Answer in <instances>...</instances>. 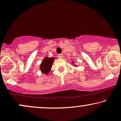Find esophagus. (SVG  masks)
Returning a JSON list of instances; mask_svg holds the SVG:
<instances>
[{
    "mask_svg": "<svg viewBox=\"0 0 121 121\" xmlns=\"http://www.w3.org/2000/svg\"><path fill=\"white\" fill-rule=\"evenodd\" d=\"M57 57L59 58V59H61L63 57V56H62V54H59L57 55Z\"/></svg>",
    "mask_w": 121,
    "mask_h": 121,
    "instance_id": "34e87169",
    "label": "esophagus"
}]
</instances>
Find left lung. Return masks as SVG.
Returning <instances> with one entry per match:
<instances>
[{
	"label": "left lung",
	"instance_id": "left-lung-1",
	"mask_svg": "<svg viewBox=\"0 0 121 121\" xmlns=\"http://www.w3.org/2000/svg\"><path fill=\"white\" fill-rule=\"evenodd\" d=\"M73 63H74V62H73ZM74 66H76V65H74Z\"/></svg>",
	"mask_w": 121,
	"mask_h": 121
}]
</instances>
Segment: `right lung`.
Listing matches in <instances>:
<instances>
[{
    "mask_svg": "<svg viewBox=\"0 0 121 121\" xmlns=\"http://www.w3.org/2000/svg\"><path fill=\"white\" fill-rule=\"evenodd\" d=\"M54 60V57L49 58L48 57H45L43 60L40 65V67H39V69H40L41 72H42V73L46 75L49 73L51 69L52 65Z\"/></svg>",
    "mask_w": 121,
    "mask_h": 121,
    "instance_id": "1",
    "label": "right lung"
}]
</instances>
